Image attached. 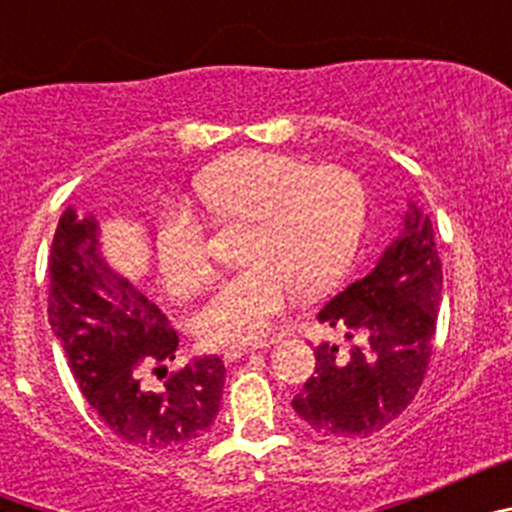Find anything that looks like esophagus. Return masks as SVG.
<instances>
[{
	"label": "esophagus",
	"mask_w": 512,
	"mask_h": 512,
	"mask_svg": "<svg viewBox=\"0 0 512 512\" xmlns=\"http://www.w3.org/2000/svg\"><path fill=\"white\" fill-rule=\"evenodd\" d=\"M269 343H253V346H228L223 351V359L225 361H238L241 356L246 354H253V351H259V348H266Z\"/></svg>",
	"instance_id": "34e87169"
}]
</instances>
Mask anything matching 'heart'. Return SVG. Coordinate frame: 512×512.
<instances>
[{
  "label": "heart",
  "mask_w": 512,
  "mask_h": 512,
  "mask_svg": "<svg viewBox=\"0 0 512 512\" xmlns=\"http://www.w3.org/2000/svg\"><path fill=\"white\" fill-rule=\"evenodd\" d=\"M194 194L217 225H246L241 264L197 315L207 346L259 343L295 287L323 292L354 259L366 225V189L338 166L307 169L284 153L243 151L194 179ZM158 274L179 297L212 279L205 225L187 207L161 212L153 235Z\"/></svg>",
  "instance_id": "b5f03b06"
}]
</instances>
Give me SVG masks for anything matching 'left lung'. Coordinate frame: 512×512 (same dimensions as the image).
Masks as SVG:
<instances>
[{
  "instance_id": "left-lung-1",
  "label": "left lung",
  "mask_w": 512,
  "mask_h": 512,
  "mask_svg": "<svg viewBox=\"0 0 512 512\" xmlns=\"http://www.w3.org/2000/svg\"><path fill=\"white\" fill-rule=\"evenodd\" d=\"M441 287L431 217L410 200L377 266L318 312L348 348L315 346V374L292 400L310 431L366 438L408 408L433 354Z\"/></svg>"
}]
</instances>
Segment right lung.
<instances>
[{
  "label": "right lung",
  "mask_w": 512,
  "mask_h": 512,
  "mask_svg": "<svg viewBox=\"0 0 512 512\" xmlns=\"http://www.w3.org/2000/svg\"><path fill=\"white\" fill-rule=\"evenodd\" d=\"M48 277V323L102 423L120 441L153 454L205 441L220 410L225 364L215 354L194 356L161 387L143 382V369L166 372L179 336L164 312L107 264L94 215L63 210Z\"/></svg>",
  "instance_id": "add662e5"
}]
</instances>
